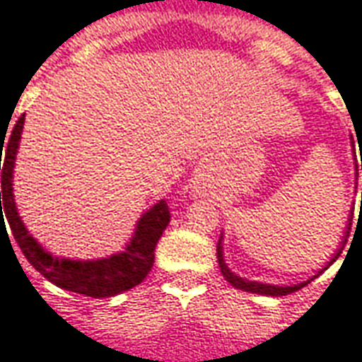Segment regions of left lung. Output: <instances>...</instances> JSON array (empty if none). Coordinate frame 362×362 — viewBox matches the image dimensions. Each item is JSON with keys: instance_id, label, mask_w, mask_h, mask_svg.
I'll return each instance as SVG.
<instances>
[{"instance_id": "obj_1", "label": "left lung", "mask_w": 362, "mask_h": 362, "mask_svg": "<svg viewBox=\"0 0 362 362\" xmlns=\"http://www.w3.org/2000/svg\"><path fill=\"white\" fill-rule=\"evenodd\" d=\"M355 170H358V166H355ZM361 170H362V158H361ZM355 176H358V173H355ZM351 219H353V211H351ZM349 228H351V223L347 225L345 236H349ZM343 244H345V238H343L341 246L337 248V252H335L334 256H332V259H329V262L326 264V267H322V269H320V272L316 273L314 277H318L320 273L326 272L327 267L332 266L335 259L339 258V254H341V250H343ZM217 259H219V267H221V273H223V277H225V279H227L228 283L233 285V287L240 288V291H246V293H256V295H266V296H285V295H291V293H295V291H298V288L306 287L310 281H314V277H310L308 281H303V283H296V285H291V287H288V285H269V283L248 281V279H244V277H240V275H235V273L228 269V266L225 264V258H223V235H221L219 243H217Z\"/></svg>"}]
</instances>
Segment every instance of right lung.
<instances>
[{"instance_id":"add662e5","label":"right lung","mask_w":362,"mask_h":362,"mask_svg":"<svg viewBox=\"0 0 362 362\" xmlns=\"http://www.w3.org/2000/svg\"><path fill=\"white\" fill-rule=\"evenodd\" d=\"M23 124H25V114L17 119V124L13 127L11 137L5 147L4 165L0 163L1 228H4L5 213V219L9 223L13 236L25 254V258L30 262V266L35 267L36 272L42 273L56 287L93 296V298H100V296L104 298V296H116L139 285L151 272L158 238L163 236L166 225L170 223V211L165 199H158V204L153 205L139 217L134 236L126 244L124 252L112 254L108 258L85 259V262L52 256L50 252H46L36 243L33 235H28L27 227L21 221L19 211H17L15 196H13V168H15V158H17L21 134H23ZM1 143H5L4 137H1ZM1 155H4V145L0 151V160Z\"/></svg>"}]
</instances>
